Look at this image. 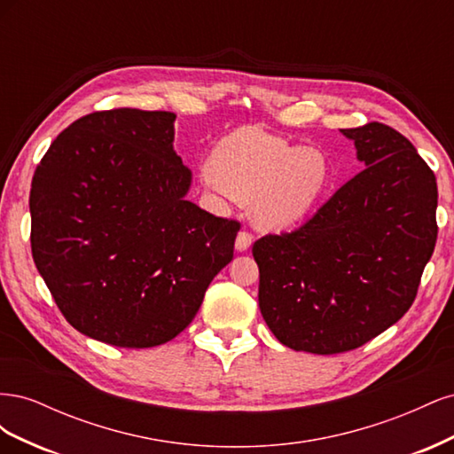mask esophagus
<instances>
[{"instance_id":"34e87169","label":"esophagus","mask_w":454,"mask_h":454,"mask_svg":"<svg viewBox=\"0 0 454 454\" xmlns=\"http://www.w3.org/2000/svg\"><path fill=\"white\" fill-rule=\"evenodd\" d=\"M252 240H254V237L250 235V232H246V231H240L239 235H237V242H235V248H237V252H246L252 246Z\"/></svg>"}]
</instances>
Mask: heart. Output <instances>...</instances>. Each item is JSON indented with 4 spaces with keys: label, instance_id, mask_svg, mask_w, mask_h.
I'll return each mask as SVG.
<instances>
[{
    "label": "heart",
    "instance_id": "b5f03b06",
    "mask_svg": "<svg viewBox=\"0 0 454 454\" xmlns=\"http://www.w3.org/2000/svg\"><path fill=\"white\" fill-rule=\"evenodd\" d=\"M208 180L237 202L248 204L252 222L265 231L292 227L318 206L332 182L327 157L257 129H240L214 147Z\"/></svg>",
    "mask_w": 454,
    "mask_h": 454
}]
</instances>
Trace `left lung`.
<instances>
[{
  "label": "left lung",
  "instance_id": "8db88e82",
  "mask_svg": "<svg viewBox=\"0 0 454 454\" xmlns=\"http://www.w3.org/2000/svg\"><path fill=\"white\" fill-rule=\"evenodd\" d=\"M364 170L309 222L254 244L259 309L282 345L354 350L413 305L437 239V184L415 145L369 122L340 129Z\"/></svg>",
  "mask_w": 454,
  "mask_h": 454
}]
</instances>
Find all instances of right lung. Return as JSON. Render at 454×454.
I'll use <instances>...</instances> for the list:
<instances>
[{
  "label": "right lung",
  "mask_w": 454,
  "mask_h": 454,
  "mask_svg": "<svg viewBox=\"0 0 454 454\" xmlns=\"http://www.w3.org/2000/svg\"><path fill=\"white\" fill-rule=\"evenodd\" d=\"M170 112L77 119L37 164L32 255L64 318L122 348L168 342L232 259L240 225L187 200Z\"/></svg>",
  "instance_id": "obj_1"
}]
</instances>
